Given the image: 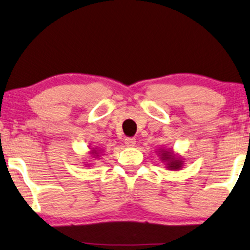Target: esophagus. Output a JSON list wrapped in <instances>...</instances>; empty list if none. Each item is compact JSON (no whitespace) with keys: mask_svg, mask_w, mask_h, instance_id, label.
Wrapping results in <instances>:
<instances>
[{"mask_svg":"<svg viewBox=\"0 0 250 250\" xmlns=\"http://www.w3.org/2000/svg\"><path fill=\"white\" fill-rule=\"evenodd\" d=\"M125 144L127 145L128 147H131V146H135L136 144V138L135 137H127L125 140Z\"/></svg>","mask_w":250,"mask_h":250,"instance_id":"1","label":"esophagus"}]
</instances>
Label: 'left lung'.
I'll return each instance as SVG.
<instances>
[{
	"instance_id": "8db88e82",
	"label": "left lung",
	"mask_w": 250,
	"mask_h": 250,
	"mask_svg": "<svg viewBox=\"0 0 250 250\" xmlns=\"http://www.w3.org/2000/svg\"><path fill=\"white\" fill-rule=\"evenodd\" d=\"M164 156V160H169V168L170 169H176V168H180V167H181V162H180V160H175V159H173L172 157H170V153L169 152H166V153H164L163 154Z\"/></svg>"
}]
</instances>
